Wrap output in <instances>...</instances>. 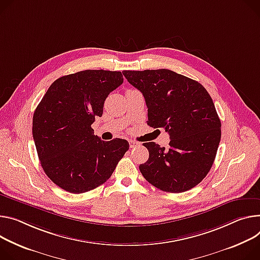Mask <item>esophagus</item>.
Here are the masks:
<instances>
[{"mask_svg": "<svg viewBox=\"0 0 260 260\" xmlns=\"http://www.w3.org/2000/svg\"><path fill=\"white\" fill-rule=\"evenodd\" d=\"M128 143H129V147H131V148H134V147H136V146L139 145V143L136 142V141H134V140H129Z\"/></svg>", "mask_w": 260, "mask_h": 260, "instance_id": "34e87169", "label": "esophagus"}]
</instances>
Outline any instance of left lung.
<instances>
[{"instance_id": "left-lung-1", "label": "left lung", "mask_w": 260, "mask_h": 260, "mask_svg": "<svg viewBox=\"0 0 260 260\" xmlns=\"http://www.w3.org/2000/svg\"><path fill=\"white\" fill-rule=\"evenodd\" d=\"M122 74L143 94L147 124L170 136L168 149L154 142L143 144L149 158L139 166L141 173L161 191L190 190L209 172L221 140V121L208 92L197 81L169 69Z\"/></svg>"}]
</instances>
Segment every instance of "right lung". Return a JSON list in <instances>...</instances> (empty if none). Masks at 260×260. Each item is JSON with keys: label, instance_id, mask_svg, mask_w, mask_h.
<instances>
[{"label": "right lung", "instance_id": "add662e5", "mask_svg": "<svg viewBox=\"0 0 260 260\" xmlns=\"http://www.w3.org/2000/svg\"><path fill=\"white\" fill-rule=\"evenodd\" d=\"M123 83L120 72L83 70L56 80L33 115V139L43 171L63 190L81 194L106 182L128 150L126 140L94 135L106 99Z\"/></svg>", "mask_w": 260, "mask_h": 260}]
</instances>
